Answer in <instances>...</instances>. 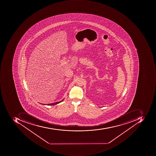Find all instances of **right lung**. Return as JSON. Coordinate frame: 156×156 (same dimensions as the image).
Segmentation results:
<instances>
[{
	"label": "right lung",
	"instance_id": "right-lung-1",
	"mask_svg": "<svg viewBox=\"0 0 156 156\" xmlns=\"http://www.w3.org/2000/svg\"><path fill=\"white\" fill-rule=\"evenodd\" d=\"M63 100H62V101H60V102H57V103H52V104H48V105H57V104H58V103H60V102H62V101H63Z\"/></svg>",
	"mask_w": 156,
	"mask_h": 156
}]
</instances>
